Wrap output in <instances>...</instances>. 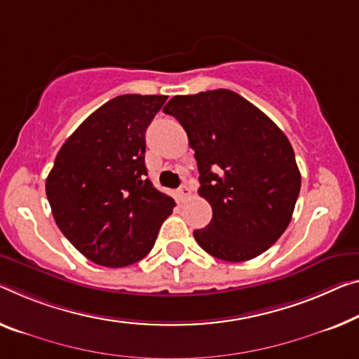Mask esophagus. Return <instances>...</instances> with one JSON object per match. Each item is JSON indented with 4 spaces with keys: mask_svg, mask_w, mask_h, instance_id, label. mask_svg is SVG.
<instances>
[{
    "mask_svg": "<svg viewBox=\"0 0 359 359\" xmlns=\"http://www.w3.org/2000/svg\"><path fill=\"white\" fill-rule=\"evenodd\" d=\"M178 196H180V198L181 201H184V198H187V197H191V187L189 186H186V184H183L178 189Z\"/></svg>",
    "mask_w": 359,
    "mask_h": 359,
    "instance_id": "34e87169",
    "label": "esophagus"
}]
</instances>
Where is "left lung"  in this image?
I'll return each mask as SVG.
<instances>
[{
    "mask_svg": "<svg viewBox=\"0 0 359 359\" xmlns=\"http://www.w3.org/2000/svg\"><path fill=\"white\" fill-rule=\"evenodd\" d=\"M163 112L187 133L198 194L212 205V222L194 231L197 244L224 262L262 255L287 229L302 186L287 136L231 90L175 96Z\"/></svg>",
    "mask_w": 359,
    "mask_h": 359,
    "instance_id": "obj_1",
    "label": "left lung"
}]
</instances>
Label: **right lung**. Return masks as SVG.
<instances>
[{
	"label": "right lung",
	"mask_w": 359,
	"mask_h": 359,
	"mask_svg": "<svg viewBox=\"0 0 359 359\" xmlns=\"http://www.w3.org/2000/svg\"><path fill=\"white\" fill-rule=\"evenodd\" d=\"M165 101L156 95L110 99L69 136L46 178L54 222L101 266L142 260L176 205L146 178V128Z\"/></svg>",
	"instance_id": "add662e5"
}]
</instances>
